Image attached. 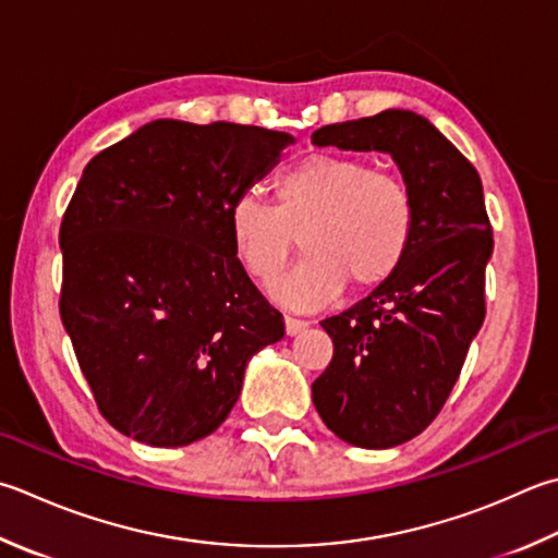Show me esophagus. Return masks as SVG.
Returning <instances> with one entry per match:
<instances>
[{
	"mask_svg": "<svg viewBox=\"0 0 558 558\" xmlns=\"http://www.w3.org/2000/svg\"><path fill=\"white\" fill-rule=\"evenodd\" d=\"M283 328H287V335H299V332H303L308 328V323L306 320H299V318H291V315H287V318H283Z\"/></svg>",
	"mask_w": 558,
	"mask_h": 558,
	"instance_id": "esophagus-1",
	"label": "esophagus"
}]
</instances>
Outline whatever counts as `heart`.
<instances>
[{"label":"heart","mask_w":558,"mask_h":558,"mask_svg":"<svg viewBox=\"0 0 558 558\" xmlns=\"http://www.w3.org/2000/svg\"><path fill=\"white\" fill-rule=\"evenodd\" d=\"M230 245L252 279L281 275L301 235L303 257L271 287L289 308H318L352 283L372 291L391 279L415 235V204L393 174L364 157L313 153L275 182V206L255 194L238 196L228 211Z\"/></svg>","instance_id":"obj_1"}]
</instances>
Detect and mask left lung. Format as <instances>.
<instances>
[{
  "mask_svg": "<svg viewBox=\"0 0 558 558\" xmlns=\"http://www.w3.org/2000/svg\"><path fill=\"white\" fill-rule=\"evenodd\" d=\"M311 141L391 155L415 204L401 269L320 323L335 350L313 381V405L342 442L388 449L437 417L486 318L493 230L481 177L425 116L405 109L323 125Z\"/></svg>",
  "mask_w": 558,
  "mask_h": 558,
  "instance_id": "8db88e82",
  "label": "left lung"
}]
</instances>
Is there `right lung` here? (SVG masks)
<instances>
[{
    "label": "right lung",
    "instance_id": "add662e5",
    "mask_svg": "<svg viewBox=\"0 0 558 558\" xmlns=\"http://www.w3.org/2000/svg\"><path fill=\"white\" fill-rule=\"evenodd\" d=\"M289 133L157 119L92 157L60 226V318L101 415L150 447L204 439L247 362L283 338L250 281L228 211Z\"/></svg>",
    "mask_w": 558,
    "mask_h": 558
}]
</instances>
